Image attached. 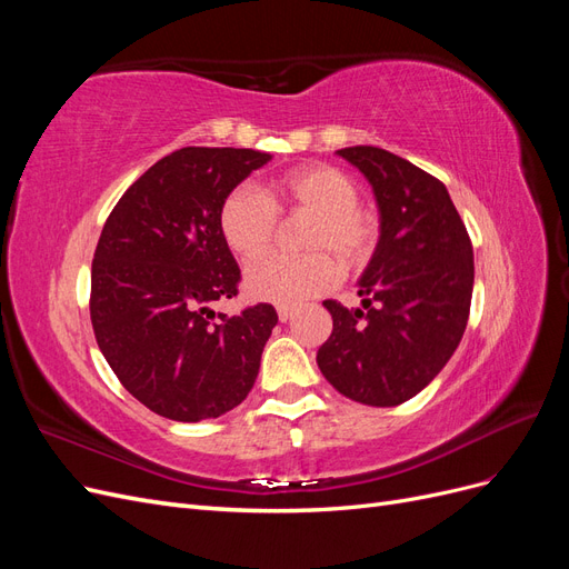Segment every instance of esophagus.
Segmentation results:
<instances>
[{
	"instance_id": "obj_1",
	"label": "esophagus",
	"mask_w": 569,
	"mask_h": 569,
	"mask_svg": "<svg viewBox=\"0 0 569 569\" xmlns=\"http://www.w3.org/2000/svg\"><path fill=\"white\" fill-rule=\"evenodd\" d=\"M291 316H295V308H287V306H280V308H278V318H280V322L291 320Z\"/></svg>"
}]
</instances>
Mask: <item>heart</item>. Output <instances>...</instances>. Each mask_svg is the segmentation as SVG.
Returning <instances> with one entry per match:
<instances>
[{"label": "heart", "mask_w": 569, "mask_h": 569, "mask_svg": "<svg viewBox=\"0 0 569 569\" xmlns=\"http://www.w3.org/2000/svg\"><path fill=\"white\" fill-rule=\"evenodd\" d=\"M358 184L343 170L306 163L274 178L263 197L239 187L220 203L218 230L228 249L253 261L263 256L278 230V213L308 216L303 256H268L244 272V291L253 301L299 306L325 295L343 270L363 268L377 247V218L358 206Z\"/></svg>", "instance_id": "heart-1"}]
</instances>
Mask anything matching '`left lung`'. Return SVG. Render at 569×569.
Segmentation results:
<instances>
[{
	"label": "left lung",
	"instance_id": "left-lung-1",
	"mask_svg": "<svg viewBox=\"0 0 569 569\" xmlns=\"http://www.w3.org/2000/svg\"><path fill=\"white\" fill-rule=\"evenodd\" d=\"M337 153L372 184L380 239L358 280L363 308L322 303L332 335L318 349V368L351 401L399 406L458 349L472 301V242L435 176L380 147Z\"/></svg>",
	"mask_w": 569,
	"mask_h": 569
}]
</instances>
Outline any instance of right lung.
Wrapping results in <instances>:
<instances>
[{
    "label": "right lung",
    "mask_w": 569,
    "mask_h": 569,
    "mask_svg": "<svg viewBox=\"0 0 569 569\" xmlns=\"http://www.w3.org/2000/svg\"><path fill=\"white\" fill-rule=\"evenodd\" d=\"M270 153L184 147L153 163L118 199L92 261L90 318L107 363L137 401L178 422L220 418L247 399L270 303L216 313L242 280L218 230L220 203Z\"/></svg>",
    "instance_id": "1"
}]
</instances>
